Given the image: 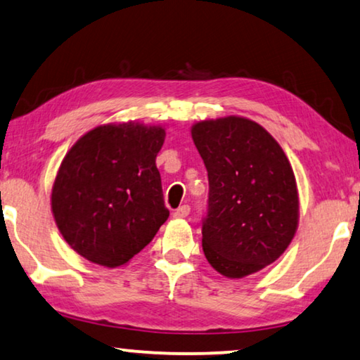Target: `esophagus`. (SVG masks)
Segmentation results:
<instances>
[{"instance_id":"esophagus-1","label":"esophagus","mask_w":360,"mask_h":360,"mask_svg":"<svg viewBox=\"0 0 360 360\" xmlns=\"http://www.w3.org/2000/svg\"><path fill=\"white\" fill-rule=\"evenodd\" d=\"M188 214H190V206H186V204H184V206L176 209V211H174V217L175 219H185L188 217Z\"/></svg>"}]
</instances>
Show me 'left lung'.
I'll use <instances>...</instances> for the list:
<instances>
[{
  "label": "left lung",
  "mask_w": 360,
  "mask_h": 360,
  "mask_svg": "<svg viewBox=\"0 0 360 360\" xmlns=\"http://www.w3.org/2000/svg\"><path fill=\"white\" fill-rule=\"evenodd\" d=\"M191 138L209 176L202 251L226 278L275 262L300 224L296 176L278 141L241 115L199 120Z\"/></svg>",
  "instance_id": "8db88e82"
}]
</instances>
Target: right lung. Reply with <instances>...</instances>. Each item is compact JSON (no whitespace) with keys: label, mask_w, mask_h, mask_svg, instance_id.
<instances>
[{"label":"right lung","mask_w":360,"mask_h":360,"mask_svg":"<svg viewBox=\"0 0 360 360\" xmlns=\"http://www.w3.org/2000/svg\"><path fill=\"white\" fill-rule=\"evenodd\" d=\"M162 125H98L74 143L51 188V212L77 254L115 269L140 252L169 217L156 156Z\"/></svg>","instance_id":"obj_1"}]
</instances>
